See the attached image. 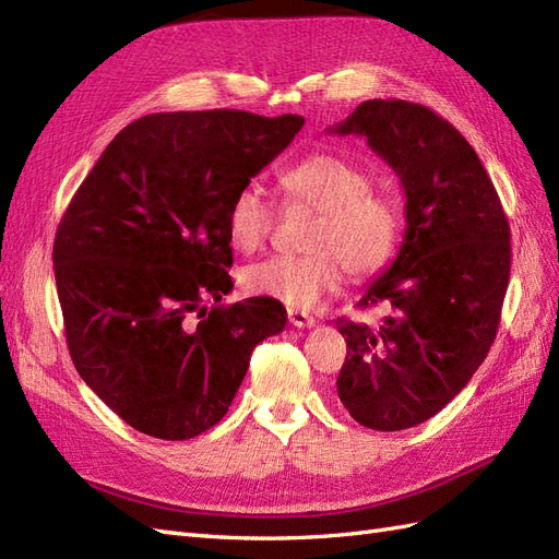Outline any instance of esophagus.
Here are the masks:
<instances>
[{"label": "esophagus", "instance_id": "esophagus-1", "mask_svg": "<svg viewBox=\"0 0 559 559\" xmlns=\"http://www.w3.org/2000/svg\"><path fill=\"white\" fill-rule=\"evenodd\" d=\"M289 324L296 329H308V326H314V317L300 310H289Z\"/></svg>", "mask_w": 559, "mask_h": 559}]
</instances>
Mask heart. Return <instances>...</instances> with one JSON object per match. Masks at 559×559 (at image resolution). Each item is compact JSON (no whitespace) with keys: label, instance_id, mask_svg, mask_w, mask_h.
I'll return each mask as SVG.
<instances>
[{"label":"heart","instance_id":"1","mask_svg":"<svg viewBox=\"0 0 559 559\" xmlns=\"http://www.w3.org/2000/svg\"><path fill=\"white\" fill-rule=\"evenodd\" d=\"M280 186L289 202L317 210L300 257H270L245 270V286L253 296L273 298L296 310H310L341 286L345 270L366 280L392 261L401 238L396 200L373 189L359 165L333 154H314L286 167ZM275 205L257 186H242L230 198L226 228L233 247L261 249L275 226Z\"/></svg>","mask_w":559,"mask_h":559}]
</instances>
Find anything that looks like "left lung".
Here are the masks:
<instances>
[{
  "instance_id": "1",
  "label": "left lung",
  "mask_w": 559,
  "mask_h": 559,
  "mask_svg": "<svg viewBox=\"0 0 559 559\" xmlns=\"http://www.w3.org/2000/svg\"><path fill=\"white\" fill-rule=\"evenodd\" d=\"M335 134H361L399 175L405 235L359 308L382 324L335 319L347 343L337 396L359 425L411 429L462 392L492 347L511 275V228L462 132L405 99H366Z\"/></svg>"
}]
</instances>
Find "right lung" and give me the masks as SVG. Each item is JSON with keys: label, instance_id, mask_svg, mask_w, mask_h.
Instances as JSON below:
<instances>
[{"label": "right lung", "instance_id": "obj_1", "mask_svg": "<svg viewBox=\"0 0 559 559\" xmlns=\"http://www.w3.org/2000/svg\"><path fill=\"white\" fill-rule=\"evenodd\" d=\"M302 116L240 109L148 114L83 179L53 265L72 361L132 429L186 441L228 413L251 352L286 310L233 289L230 198L292 144ZM198 313L200 322H191Z\"/></svg>", "mask_w": 559, "mask_h": 559}]
</instances>
